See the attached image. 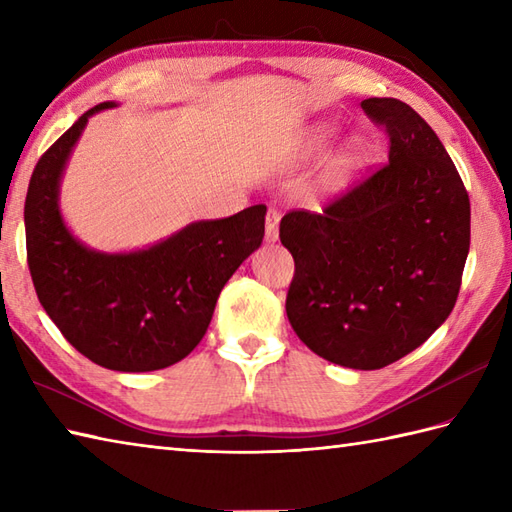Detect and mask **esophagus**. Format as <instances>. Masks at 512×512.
<instances>
[{
    "label": "esophagus",
    "mask_w": 512,
    "mask_h": 512,
    "mask_svg": "<svg viewBox=\"0 0 512 512\" xmlns=\"http://www.w3.org/2000/svg\"><path fill=\"white\" fill-rule=\"evenodd\" d=\"M279 220L281 215L277 209H270L266 215V242H277L279 237Z\"/></svg>",
    "instance_id": "esophagus-1"
}]
</instances>
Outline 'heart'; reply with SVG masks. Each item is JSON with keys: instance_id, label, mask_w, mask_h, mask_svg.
<instances>
[{"instance_id": "obj_1", "label": "heart", "mask_w": 512, "mask_h": 512, "mask_svg": "<svg viewBox=\"0 0 512 512\" xmlns=\"http://www.w3.org/2000/svg\"><path fill=\"white\" fill-rule=\"evenodd\" d=\"M341 134V127L336 123H321L312 129V138L310 143L314 147H323V145H330L332 140ZM369 156V143L363 138V136H356L352 138L350 143H347V149H345V158L347 162H354V165H358V162H363L365 158Z\"/></svg>"}]
</instances>
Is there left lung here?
Segmentation results:
<instances>
[{
  "instance_id": "obj_1",
  "label": "left lung",
  "mask_w": 512,
  "mask_h": 512,
  "mask_svg": "<svg viewBox=\"0 0 512 512\" xmlns=\"http://www.w3.org/2000/svg\"><path fill=\"white\" fill-rule=\"evenodd\" d=\"M389 162L323 209L292 211L279 237L295 277L286 312L314 354L380 369L447 321L471 244V204L436 132L398 99H365Z\"/></svg>"
}]
</instances>
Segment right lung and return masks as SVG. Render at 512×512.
I'll use <instances>...</instances> for the list:
<instances>
[{
	"label": "right lung",
	"mask_w": 512,
	"mask_h": 512,
	"mask_svg": "<svg viewBox=\"0 0 512 512\" xmlns=\"http://www.w3.org/2000/svg\"><path fill=\"white\" fill-rule=\"evenodd\" d=\"M116 105L92 107L39 158L24 206L28 268L43 310L83 356L114 372H154L202 341L224 284L262 246L266 206L125 253L85 246L63 220L61 178L90 118Z\"/></svg>",
	"instance_id": "1"
}]
</instances>
